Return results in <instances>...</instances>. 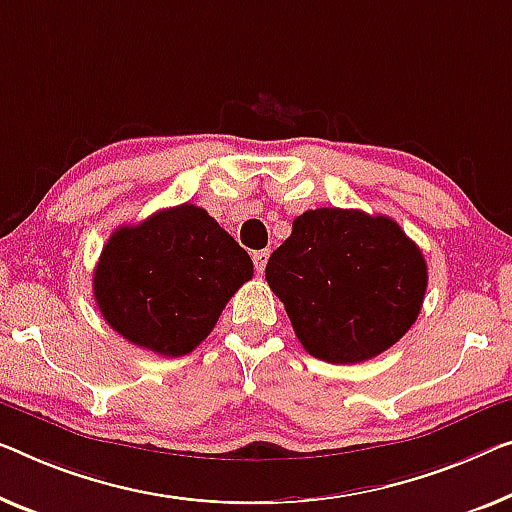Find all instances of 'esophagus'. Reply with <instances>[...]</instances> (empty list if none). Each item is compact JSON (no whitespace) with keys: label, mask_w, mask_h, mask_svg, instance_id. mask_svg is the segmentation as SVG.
Wrapping results in <instances>:
<instances>
[{"label":"esophagus","mask_w":512,"mask_h":512,"mask_svg":"<svg viewBox=\"0 0 512 512\" xmlns=\"http://www.w3.org/2000/svg\"><path fill=\"white\" fill-rule=\"evenodd\" d=\"M266 262H269V250H255V253H253V264H255L257 273H264Z\"/></svg>","instance_id":"34e87169"}]
</instances>
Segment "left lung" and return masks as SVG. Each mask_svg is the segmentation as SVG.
<instances>
[{"instance_id":"1","label":"left lung","mask_w":512,"mask_h":512,"mask_svg":"<svg viewBox=\"0 0 512 512\" xmlns=\"http://www.w3.org/2000/svg\"><path fill=\"white\" fill-rule=\"evenodd\" d=\"M266 282L305 352L347 365L379 356L411 329L427 264L393 218L326 207L294 220Z\"/></svg>"}]
</instances>
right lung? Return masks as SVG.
Instances as JSON below:
<instances>
[{
	"mask_svg": "<svg viewBox=\"0 0 512 512\" xmlns=\"http://www.w3.org/2000/svg\"><path fill=\"white\" fill-rule=\"evenodd\" d=\"M253 278V259L195 204L124 225L94 269V299L128 342L183 356L216 326L225 303Z\"/></svg>",
	"mask_w": 512,
	"mask_h": 512,
	"instance_id": "right-lung-1",
	"label": "right lung"
}]
</instances>
